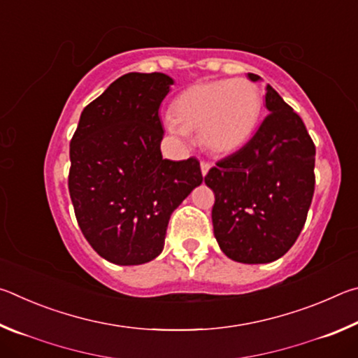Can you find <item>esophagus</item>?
<instances>
[{"label": "esophagus", "mask_w": 358, "mask_h": 358, "mask_svg": "<svg viewBox=\"0 0 358 358\" xmlns=\"http://www.w3.org/2000/svg\"><path fill=\"white\" fill-rule=\"evenodd\" d=\"M210 169H211V164H210V162H205V161H202V162H201V171H202V175H203V177H205V175L208 173Z\"/></svg>", "instance_id": "obj_1"}]
</instances>
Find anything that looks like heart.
<instances>
[{
    "label": "heart",
    "instance_id": "b5f03b06",
    "mask_svg": "<svg viewBox=\"0 0 358 358\" xmlns=\"http://www.w3.org/2000/svg\"><path fill=\"white\" fill-rule=\"evenodd\" d=\"M260 112L262 94L246 78L202 82L173 101L169 128L180 136L197 131L205 150L230 155L250 141Z\"/></svg>",
    "mask_w": 358,
    "mask_h": 358
}]
</instances>
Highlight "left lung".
Wrapping results in <instances>:
<instances>
[{
	"label": "left lung",
	"mask_w": 358,
	"mask_h": 358,
	"mask_svg": "<svg viewBox=\"0 0 358 358\" xmlns=\"http://www.w3.org/2000/svg\"><path fill=\"white\" fill-rule=\"evenodd\" d=\"M252 82L262 80L248 72ZM270 113L245 147L210 169L215 237L229 259L268 264L282 257L305 226L314 194L316 147L292 107L270 85Z\"/></svg>",
	"instance_id": "8db88e82"
}]
</instances>
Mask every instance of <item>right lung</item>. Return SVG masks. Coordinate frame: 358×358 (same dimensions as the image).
<instances>
[{
  "label": "right lung",
  "instance_id": "obj_1",
  "mask_svg": "<svg viewBox=\"0 0 358 358\" xmlns=\"http://www.w3.org/2000/svg\"><path fill=\"white\" fill-rule=\"evenodd\" d=\"M172 85L162 72L121 76L83 108L71 141L77 222L112 264L141 265L159 256L173 210L202 185L196 157L162 159L159 107Z\"/></svg>",
  "mask_w": 358,
  "mask_h": 358
}]
</instances>
